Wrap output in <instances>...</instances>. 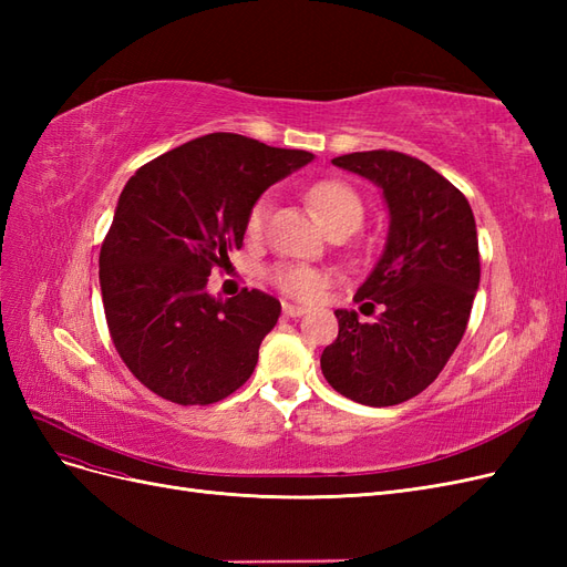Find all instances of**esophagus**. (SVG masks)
Instances as JSON below:
<instances>
[{
  "label": "esophagus",
  "mask_w": 567,
  "mask_h": 567,
  "mask_svg": "<svg viewBox=\"0 0 567 567\" xmlns=\"http://www.w3.org/2000/svg\"><path fill=\"white\" fill-rule=\"evenodd\" d=\"M307 310L300 305H293V302H284V315L286 317H302Z\"/></svg>",
  "instance_id": "esophagus-1"
}]
</instances>
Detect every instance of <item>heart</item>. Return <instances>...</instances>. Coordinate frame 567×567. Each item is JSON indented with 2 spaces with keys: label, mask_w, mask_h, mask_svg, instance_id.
I'll list each match as a JSON object with an SVG mask.
<instances>
[{
  "label": "heart",
  "mask_w": 567,
  "mask_h": 567,
  "mask_svg": "<svg viewBox=\"0 0 567 567\" xmlns=\"http://www.w3.org/2000/svg\"><path fill=\"white\" fill-rule=\"evenodd\" d=\"M307 200H310L312 210L321 219V225L326 229H336V227H359L364 219V203L359 198V194L348 182L340 179H323L310 186L307 192ZM269 215V198L257 200L250 213H248V231L250 234H260L265 221ZM267 279L277 286L281 293L298 298V300H312L319 296V290L329 281L323 271L307 267V265H296V262H279L274 265L267 271Z\"/></svg>",
  "instance_id": "b5f03b06"
}]
</instances>
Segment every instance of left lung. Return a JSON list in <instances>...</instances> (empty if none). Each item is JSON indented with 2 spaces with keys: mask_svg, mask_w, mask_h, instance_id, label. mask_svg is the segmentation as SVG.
<instances>
[{
  "mask_svg": "<svg viewBox=\"0 0 567 567\" xmlns=\"http://www.w3.org/2000/svg\"><path fill=\"white\" fill-rule=\"evenodd\" d=\"M333 165L381 188L390 227L354 296L383 312L362 323L354 310H336L340 329L321 371L342 398L392 406L431 385L466 333L480 286L475 217L452 182L406 153L359 151Z\"/></svg>",
  "mask_w": 567,
  "mask_h": 567,
  "instance_id": "left-lung-1",
  "label": "left lung"
}]
</instances>
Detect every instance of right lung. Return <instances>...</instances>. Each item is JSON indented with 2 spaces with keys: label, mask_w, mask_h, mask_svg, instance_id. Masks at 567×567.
Wrapping results in <instances>:
<instances>
[{
  "label": "right lung",
  "mask_w": 567,
  "mask_h": 567,
  "mask_svg": "<svg viewBox=\"0 0 567 567\" xmlns=\"http://www.w3.org/2000/svg\"><path fill=\"white\" fill-rule=\"evenodd\" d=\"M312 158L213 132L130 177L101 246L99 281L113 346L151 392L203 406L250 379L281 302L257 288L221 300L205 286L244 246L257 198Z\"/></svg>",
  "instance_id": "right-lung-1"
}]
</instances>
